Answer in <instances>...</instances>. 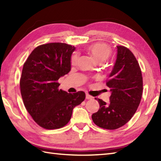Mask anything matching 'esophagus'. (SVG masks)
Returning <instances> with one entry per match:
<instances>
[{
	"label": "esophagus",
	"mask_w": 161,
	"mask_h": 161,
	"mask_svg": "<svg viewBox=\"0 0 161 161\" xmlns=\"http://www.w3.org/2000/svg\"><path fill=\"white\" fill-rule=\"evenodd\" d=\"M86 98L87 99V100H92L93 97L91 96V95H89L88 94H86Z\"/></svg>",
	"instance_id": "obj_1"
}]
</instances>
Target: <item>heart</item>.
<instances>
[{
	"mask_svg": "<svg viewBox=\"0 0 161 161\" xmlns=\"http://www.w3.org/2000/svg\"><path fill=\"white\" fill-rule=\"evenodd\" d=\"M88 53L93 57L97 62H103L107 59L111 54V48L107 44L103 43H97L88 47ZM77 60V54H75L71 57V64H75Z\"/></svg>",
	"mask_w": 161,
	"mask_h": 161,
	"instance_id": "1",
	"label": "heart"
}]
</instances>
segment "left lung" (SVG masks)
<instances>
[{
    "label": "left lung",
    "instance_id": "left-lung-1",
    "mask_svg": "<svg viewBox=\"0 0 161 161\" xmlns=\"http://www.w3.org/2000/svg\"><path fill=\"white\" fill-rule=\"evenodd\" d=\"M107 86L110 88V102L96 99L100 104L92 115L97 126L116 129L128 122L140 104L142 94V77L138 61L126 47L117 46V57Z\"/></svg>",
    "mask_w": 161,
    "mask_h": 161
}]
</instances>
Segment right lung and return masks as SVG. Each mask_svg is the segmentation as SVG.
Segmentation results:
<instances>
[{"label": "right lung", "instance_id": "1", "mask_svg": "<svg viewBox=\"0 0 161 161\" xmlns=\"http://www.w3.org/2000/svg\"><path fill=\"white\" fill-rule=\"evenodd\" d=\"M75 47L50 43L36 47L23 64L20 88L24 105L42 127L55 129L69 122L73 108L82 102L83 91L68 93L57 80L69 73Z\"/></svg>", "mask_w": 161, "mask_h": 161}]
</instances>
